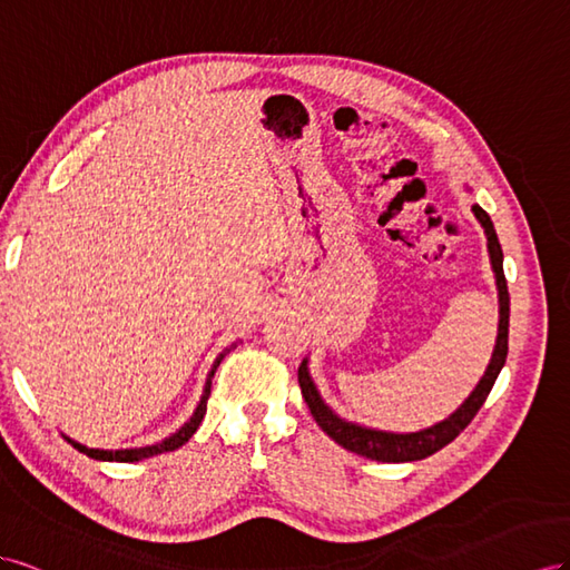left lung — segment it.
I'll use <instances>...</instances> for the list:
<instances>
[{"mask_svg":"<svg viewBox=\"0 0 570 570\" xmlns=\"http://www.w3.org/2000/svg\"><path fill=\"white\" fill-rule=\"evenodd\" d=\"M473 213L480 219V224L484 226L487 234V246H490V257H492V267L497 274V288H499V334H497V346L492 353L490 367H487L484 377L480 380V384L475 386V392L465 399V403L461 409L453 413L451 417H446L439 425L422 430V432H413V434H392V432H380V430H367V428H357L353 422H346L336 417L327 405L322 403L317 389L307 375L305 363L298 367V384L303 399L311 409L313 417L317 425L322 428V432H327L338 446H344L346 451L361 453L365 459L372 461H382V463H405V461H420L428 459L432 453H436L439 449H444L446 444H451L468 425L470 420L478 415V411L482 409V403L490 396L492 386L499 377V372L507 363V353H509V313H511V298H509V286H507V276H503V253L499 246V238L494 232V224L490 219V215L484 213L480 205H473Z\"/></svg>","mask_w":570,"mask_h":570,"instance_id":"1","label":"left lung"}]
</instances>
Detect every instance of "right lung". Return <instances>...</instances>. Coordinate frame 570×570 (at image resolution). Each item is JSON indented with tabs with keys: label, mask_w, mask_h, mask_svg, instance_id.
I'll return each mask as SVG.
<instances>
[{
	"label": "right lung",
	"mask_w": 570,
	"mask_h": 570,
	"mask_svg": "<svg viewBox=\"0 0 570 570\" xmlns=\"http://www.w3.org/2000/svg\"><path fill=\"white\" fill-rule=\"evenodd\" d=\"M222 357L224 355H219L217 361H215V365H213V370H209V377H207V384H205V394H203V399H200V405L198 409H195V413H193V417L186 422V425L178 430L174 436H169V439H165V442L161 444H155V446H145V449H126V451H100V449H88V446H83V444H76V442H69L73 444V449H78L80 453H86V456H90V459H95V461H117V463H134V461H142V459H150V456H157V453H165V451H174V449H178V446H184L188 439L195 434V430L200 428V422H203V417H205V413H207V399H209V386H213V377H215V372H217V365L222 363Z\"/></svg>",
	"instance_id": "obj_1"
}]
</instances>
